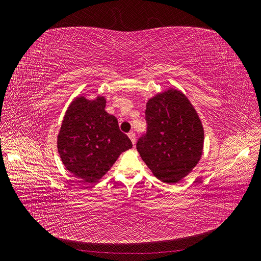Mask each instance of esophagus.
Masks as SVG:
<instances>
[{"label":"esophagus","mask_w":261,"mask_h":261,"mask_svg":"<svg viewBox=\"0 0 261 261\" xmlns=\"http://www.w3.org/2000/svg\"><path fill=\"white\" fill-rule=\"evenodd\" d=\"M128 137H129V139L132 140L133 145H135V143H136V135H135V133H134V132L128 133Z\"/></svg>","instance_id":"34e87169"}]
</instances>
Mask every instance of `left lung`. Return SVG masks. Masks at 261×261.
I'll return each mask as SVG.
<instances>
[{"label":"left lung","mask_w":261,"mask_h":261,"mask_svg":"<svg viewBox=\"0 0 261 261\" xmlns=\"http://www.w3.org/2000/svg\"><path fill=\"white\" fill-rule=\"evenodd\" d=\"M146 107L147 132L137 141L138 152L155 177L177 183L202 155L200 118L185 94L173 88L149 99Z\"/></svg>","instance_id":"8db88e82"}]
</instances>
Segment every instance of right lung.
<instances>
[{
  "label": "right lung",
  "instance_id": "obj_1",
  "mask_svg": "<svg viewBox=\"0 0 261 261\" xmlns=\"http://www.w3.org/2000/svg\"><path fill=\"white\" fill-rule=\"evenodd\" d=\"M106 98L77 97L69 105L58 136V151L65 168L87 183H94L111 169L118 155L133 147L106 111Z\"/></svg>",
  "mask_w": 261,
  "mask_h": 261
}]
</instances>
